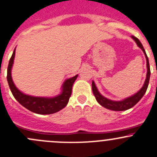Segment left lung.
I'll return each mask as SVG.
<instances>
[{"label":"left lung","mask_w":157,"mask_h":157,"mask_svg":"<svg viewBox=\"0 0 157 157\" xmlns=\"http://www.w3.org/2000/svg\"><path fill=\"white\" fill-rule=\"evenodd\" d=\"M133 39L136 42L137 45H138L139 48L142 49V51L144 53L145 57H146L147 59V78L145 80L144 84L142 86V88L137 92V93H135L133 96H130V97L126 98V99H123L121 101H112L110 99H107V98L104 97L103 96L99 93V92L98 91L97 87L95 85L94 81H93L92 83V89H93V93L94 94L95 97H96V101L100 104L102 106L105 107V108L110 109L112 111H124L132 108L133 106L136 105L139 101L141 99V98L143 97L144 95L146 93L147 87H148L149 84V80H150V64H149V60L147 58V55L145 52L144 48L143 45H142L141 42L139 41V39L137 38H136L135 36H131Z\"/></svg>","instance_id":"left-lung-1"}]
</instances>
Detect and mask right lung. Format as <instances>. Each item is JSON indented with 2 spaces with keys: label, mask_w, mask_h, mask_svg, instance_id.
I'll use <instances>...</instances> for the list:
<instances>
[{
  "label": "right lung",
  "mask_w": 157,
  "mask_h": 157,
  "mask_svg": "<svg viewBox=\"0 0 157 157\" xmlns=\"http://www.w3.org/2000/svg\"><path fill=\"white\" fill-rule=\"evenodd\" d=\"M14 57H15V49L13 52L7 67V82L13 96L23 107L34 113L48 115V114L55 113L67 105L72 93L73 84L78 75L66 80L63 83L61 93L55 97H36V96H29L20 92L16 87L13 82L12 77H11V69L13 64Z\"/></svg>",
  "instance_id": "right-lung-1"
}]
</instances>
